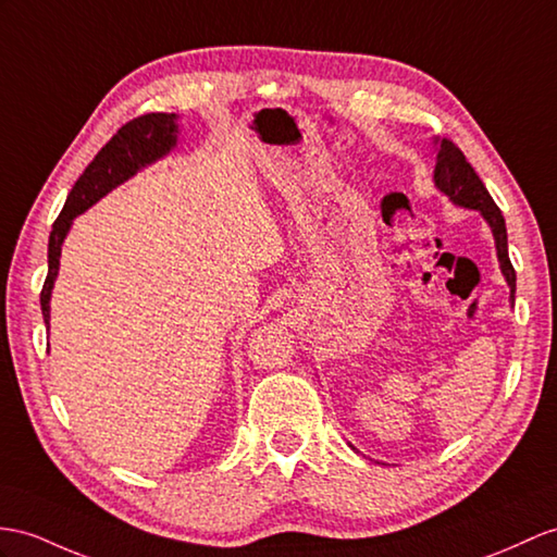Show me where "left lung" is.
I'll list each match as a JSON object with an SVG mask.
<instances>
[{"instance_id":"left-lung-1","label":"left lung","mask_w":557,"mask_h":557,"mask_svg":"<svg viewBox=\"0 0 557 557\" xmlns=\"http://www.w3.org/2000/svg\"><path fill=\"white\" fill-rule=\"evenodd\" d=\"M435 184L437 188L449 196L456 206H463L470 210H480L486 222H490L494 238H496V250L500 260V271L510 286V300H515V269L508 257V234H506V220L500 214L494 198L486 191V186L472 170L470 162L466 160L463 151L451 141L442 139L440 153H437V165H435Z\"/></svg>"}]
</instances>
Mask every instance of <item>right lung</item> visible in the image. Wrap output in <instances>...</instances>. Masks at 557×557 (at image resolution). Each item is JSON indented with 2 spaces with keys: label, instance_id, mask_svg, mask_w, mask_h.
<instances>
[{
  "label": "right lung",
  "instance_id": "right-lung-1",
  "mask_svg": "<svg viewBox=\"0 0 557 557\" xmlns=\"http://www.w3.org/2000/svg\"><path fill=\"white\" fill-rule=\"evenodd\" d=\"M174 132V113H146L129 120L127 125H122L113 134V139L101 148L97 158H94L83 172V176L75 182L73 191L67 194L65 206L57 216V222H53L49 236V271L42 293H39V305H42V317L47 325L53 278L59 274L61 243L67 234V228L73 224V216L85 212L101 196L111 191V188L129 180L139 168L148 165V162H153L160 156H165L176 144Z\"/></svg>",
  "mask_w": 557,
  "mask_h": 557
}]
</instances>
